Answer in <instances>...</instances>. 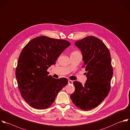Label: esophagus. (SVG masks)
Here are the masks:
<instances>
[{"mask_svg": "<svg viewBox=\"0 0 130 130\" xmlns=\"http://www.w3.org/2000/svg\"><path fill=\"white\" fill-rule=\"evenodd\" d=\"M73 84V81L71 80H68V84Z\"/></svg>", "mask_w": 130, "mask_h": 130, "instance_id": "obj_1", "label": "esophagus"}]
</instances>
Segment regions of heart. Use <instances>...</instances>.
I'll return each instance as SVG.
<instances>
[{"label": "heart", "instance_id": "obj_1", "mask_svg": "<svg viewBox=\"0 0 130 130\" xmlns=\"http://www.w3.org/2000/svg\"><path fill=\"white\" fill-rule=\"evenodd\" d=\"M76 53H79V52H78V51H74V52H72V53L71 54H76Z\"/></svg>", "mask_w": 130, "mask_h": 130}]
</instances>
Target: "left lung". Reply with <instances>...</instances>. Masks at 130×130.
Instances as JSON below:
<instances>
[{
	"mask_svg": "<svg viewBox=\"0 0 130 130\" xmlns=\"http://www.w3.org/2000/svg\"><path fill=\"white\" fill-rule=\"evenodd\" d=\"M75 45L82 52L87 79L84 85L73 82L75 90L70 98L76 106L87 111L100 105L108 95L113 75L111 56L103 42L94 36L85 37Z\"/></svg>",
	"mask_w": 130,
	"mask_h": 130,
	"instance_id": "1",
	"label": "left lung"
}]
</instances>
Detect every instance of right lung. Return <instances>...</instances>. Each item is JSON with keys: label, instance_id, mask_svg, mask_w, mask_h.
Here are the masks:
<instances>
[{"label": "right lung", "instance_id": "obj_1", "mask_svg": "<svg viewBox=\"0 0 130 130\" xmlns=\"http://www.w3.org/2000/svg\"><path fill=\"white\" fill-rule=\"evenodd\" d=\"M70 45L67 40L41 36L30 40L23 48L15 76L22 98L32 107L48 108L68 84L67 78L56 79L48 75L47 69Z\"/></svg>", "mask_w": 130, "mask_h": 130}]
</instances>
